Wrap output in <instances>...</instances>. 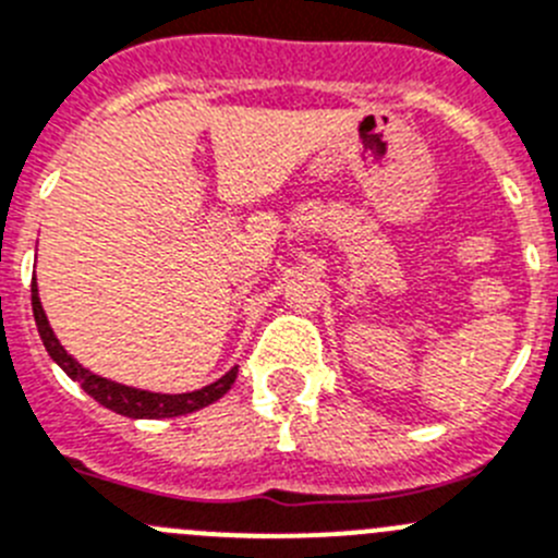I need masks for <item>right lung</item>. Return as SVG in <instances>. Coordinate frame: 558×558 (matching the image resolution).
<instances>
[{"label": "right lung", "mask_w": 558, "mask_h": 558, "mask_svg": "<svg viewBox=\"0 0 558 558\" xmlns=\"http://www.w3.org/2000/svg\"><path fill=\"white\" fill-rule=\"evenodd\" d=\"M33 314H35V325H38V332H40V341H44L51 361H54L68 377L74 379V383H80L87 397H93L98 404L112 410V413L126 415V418H175V415L195 413V410L208 408V404H215L220 397H226L228 390H231L233 379H236L239 366H233L231 372L222 374L217 383L203 385V388L190 390V393H156V390H143V388H132V385L114 383V379H107L101 377V374L82 366L74 355H68L65 347L60 343V338H57L54 330H51L49 319H46V311L44 305H40L38 283H35V278H33Z\"/></svg>", "instance_id": "add662e5"}]
</instances>
